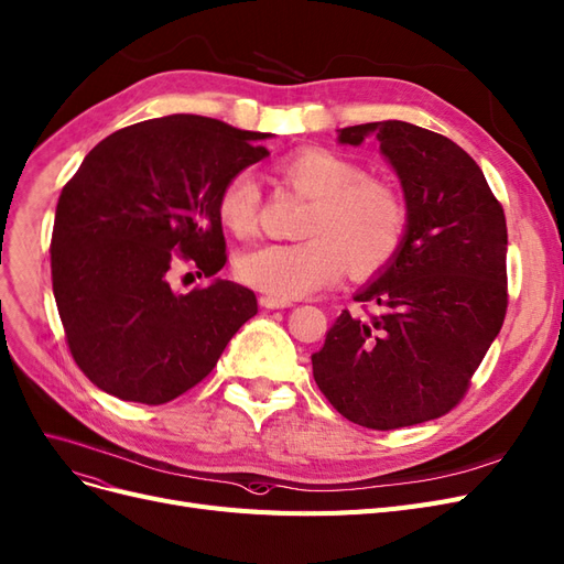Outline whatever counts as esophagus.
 <instances>
[{
	"mask_svg": "<svg viewBox=\"0 0 564 564\" xmlns=\"http://www.w3.org/2000/svg\"><path fill=\"white\" fill-rule=\"evenodd\" d=\"M261 305L268 307V310H282V307H289L291 303H289V301H282V299H275V296H263V299H261Z\"/></svg>",
	"mask_w": 564,
	"mask_h": 564,
	"instance_id": "esophagus-1",
	"label": "esophagus"
}]
</instances>
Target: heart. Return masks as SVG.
<instances>
[{
    "label": "heart",
    "mask_w": 564,
    "mask_h": 564,
    "mask_svg": "<svg viewBox=\"0 0 564 564\" xmlns=\"http://www.w3.org/2000/svg\"><path fill=\"white\" fill-rule=\"evenodd\" d=\"M282 180L310 200L301 224L305 240L265 242L238 257V275L268 296L294 301L334 284L347 265L357 278L380 273L399 254L405 236V207L397 193L328 149H301L280 163ZM259 182L240 170L226 180L217 212L238 238L254 236Z\"/></svg>",
    "instance_id": "b5f03b06"
}]
</instances>
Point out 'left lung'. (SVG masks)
<instances>
[{"mask_svg": "<svg viewBox=\"0 0 564 564\" xmlns=\"http://www.w3.org/2000/svg\"><path fill=\"white\" fill-rule=\"evenodd\" d=\"M380 142L405 200L399 254L343 310L313 355L322 394L349 422L399 430L459 403L507 315V219L467 151L405 121L338 130L340 144Z\"/></svg>", "mask_w": 564, "mask_h": 564, "instance_id": "8db88e82", "label": "left lung"}]
</instances>
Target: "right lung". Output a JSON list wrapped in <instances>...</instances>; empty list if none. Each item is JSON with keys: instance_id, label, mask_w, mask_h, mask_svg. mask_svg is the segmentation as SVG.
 Segmentation results:
<instances>
[{"instance_id": "obj_1", "label": "right lung", "mask_w": 564, "mask_h": 564, "mask_svg": "<svg viewBox=\"0 0 564 564\" xmlns=\"http://www.w3.org/2000/svg\"><path fill=\"white\" fill-rule=\"evenodd\" d=\"M268 132L196 113L116 130L84 159L55 207L53 294L69 352L90 382L159 405L196 387L257 315L254 291L216 278L180 295L177 258L206 276L226 263L217 212L232 174L268 156Z\"/></svg>"}]
</instances>
